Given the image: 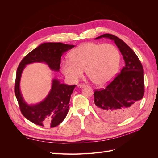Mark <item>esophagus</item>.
<instances>
[{
	"mask_svg": "<svg viewBox=\"0 0 158 158\" xmlns=\"http://www.w3.org/2000/svg\"><path fill=\"white\" fill-rule=\"evenodd\" d=\"M85 86V84H79L78 85V88H83V87H84Z\"/></svg>",
	"mask_w": 158,
	"mask_h": 158,
	"instance_id": "esophagus-1",
	"label": "esophagus"
}]
</instances>
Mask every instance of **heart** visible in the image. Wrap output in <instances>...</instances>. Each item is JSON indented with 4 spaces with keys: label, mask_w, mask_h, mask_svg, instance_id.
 I'll use <instances>...</instances> for the list:
<instances>
[{
    "label": "heart",
    "mask_w": 158,
    "mask_h": 158,
    "mask_svg": "<svg viewBox=\"0 0 158 158\" xmlns=\"http://www.w3.org/2000/svg\"><path fill=\"white\" fill-rule=\"evenodd\" d=\"M70 57L61 62V70L67 79L76 82L85 69L91 81L98 85L111 82L121 63L120 52L110 44L85 43L73 50Z\"/></svg>",
    "instance_id": "b5f03b06"
}]
</instances>
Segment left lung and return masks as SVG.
Masks as SVG:
<instances>
[{
  "instance_id": "1",
  "label": "left lung",
  "mask_w": 158,
  "mask_h": 158,
  "mask_svg": "<svg viewBox=\"0 0 158 158\" xmlns=\"http://www.w3.org/2000/svg\"><path fill=\"white\" fill-rule=\"evenodd\" d=\"M100 38H108L114 41L125 66L106 88L95 91L94 103L98 111L105 118L123 121L135 112L144 96V70L135 52L118 37L106 33L95 40Z\"/></svg>"
}]
</instances>
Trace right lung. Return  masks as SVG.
I'll return each instance as SVG.
<instances>
[{
    "mask_svg": "<svg viewBox=\"0 0 158 158\" xmlns=\"http://www.w3.org/2000/svg\"><path fill=\"white\" fill-rule=\"evenodd\" d=\"M74 47L62 43H44L29 52L18 66L14 92L22 114L35 125L55 127L62 123L68 113L70 95L76 85L61 84L59 80L53 79L51 89L45 99L30 106L24 101L20 89L22 71L26 65L38 62L45 63L52 70L59 71L61 56Z\"/></svg>",
    "mask_w": 158,
    "mask_h": 158,
    "instance_id": "add662e5",
    "label": "right lung"
}]
</instances>
